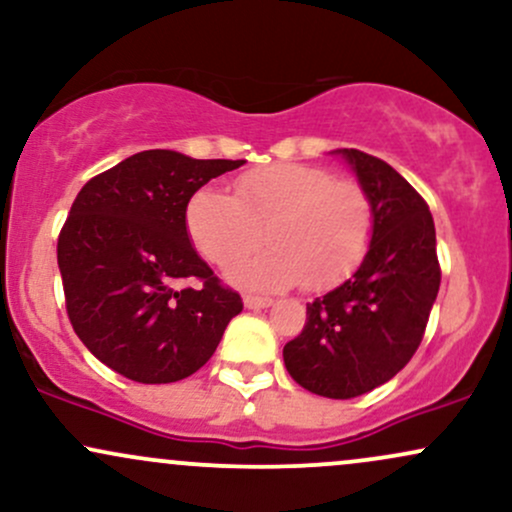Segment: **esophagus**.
Here are the masks:
<instances>
[{"instance_id":"34e87169","label":"esophagus","mask_w":512,"mask_h":512,"mask_svg":"<svg viewBox=\"0 0 512 512\" xmlns=\"http://www.w3.org/2000/svg\"><path fill=\"white\" fill-rule=\"evenodd\" d=\"M243 303H245V308H250V310H264V308H269V305H272V298L245 296Z\"/></svg>"}]
</instances>
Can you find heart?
Segmentation results:
<instances>
[{"label":"heart","mask_w":512,"mask_h":512,"mask_svg":"<svg viewBox=\"0 0 512 512\" xmlns=\"http://www.w3.org/2000/svg\"><path fill=\"white\" fill-rule=\"evenodd\" d=\"M236 195L202 187L187 204V231L209 262L228 267L262 243L272 248L231 269L233 284L279 291L327 289L361 264L373 207L358 182L305 163H274L233 182Z\"/></svg>","instance_id":"obj_1"}]
</instances>
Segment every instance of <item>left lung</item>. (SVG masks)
<instances>
[{"label": "left lung", "mask_w": 512, "mask_h": 512, "mask_svg": "<svg viewBox=\"0 0 512 512\" xmlns=\"http://www.w3.org/2000/svg\"><path fill=\"white\" fill-rule=\"evenodd\" d=\"M373 207V236L351 279L308 303L303 332L284 346L291 378L330 399L387 383L419 349L436 303L440 267L428 204L395 168L337 149Z\"/></svg>", "instance_id": "obj_1"}]
</instances>
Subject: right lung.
<instances>
[{
    "instance_id": "obj_1",
    "label": "right lung",
    "mask_w": 512,
    "mask_h": 512,
    "mask_svg": "<svg viewBox=\"0 0 512 512\" xmlns=\"http://www.w3.org/2000/svg\"><path fill=\"white\" fill-rule=\"evenodd\" d=\"M240 166L151 149L76 195L57 240L67 313L86 349L115 373L144 385L187 378L243 310L192 248L185 219L199 187Z\"/></svg>"
}]
</instances>
